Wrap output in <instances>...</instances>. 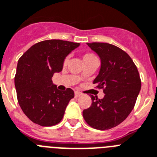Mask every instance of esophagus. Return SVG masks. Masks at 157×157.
Masks as SVG:
<instances>
[{"label":"esophagus","mask_w":157,"mask_h":157,"mask_svg":"<svg viewBox=\"0 0 157 157\" xmlns=\"http://www.w3.org/2000/svg\"><path fill=\"white\" fill-rule=\"evenodd\" d=\"M81 93H79V92H75V98H78V97H80L81 96Z\"/></svg>","instance_id":"esophagus-1"}]
</instances>
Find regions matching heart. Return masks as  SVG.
<instances>
[{
	"label": "heart",
	"mask_w": 157,
	"mask_h": 157,
	"mask_svg": "<svg viewBox=\"0 0 157 157\" xmlns=\"http://www.w3.org/2000/svg\"><path fill=\"white\" fill-rule=\"evenodd\" d=\"M94 58H97L94 54H91V53H86L83 56V59L84 61L85 60H88V59H94ZM67 61V58L65 59V60H64V63H66Z\"/></svg>",
	"instance_id": "obj_1"
}]
</instances>
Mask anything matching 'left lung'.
<instances>
[{"label":"left lung","mask_w":157,"mask_h":157,"mask_svg":"<svg viewBox=\"0 0 157 157\" xmlns=\"http://www.w3.org/2000/svg\"><path fill=\"white\" fill-rule=\"evenodd\" d=\"M100 58L101 67L94 84L103 88L102 99L91 95L83 117L90 127L104 131L118 126L133 109L141 89L138 69L129 55L106 43H87Z\"/></svg>","instance_id":"1"}]
</instances>
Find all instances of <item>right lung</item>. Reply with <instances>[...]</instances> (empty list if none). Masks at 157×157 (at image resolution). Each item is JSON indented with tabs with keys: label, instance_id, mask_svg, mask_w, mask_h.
I'll return each mask as SVG.
<instances>
[{
	"label": "right lung",
	"instance_id": "right-lung-1",
	"mask_svg": "<svg viewBox=\"0 0 157 157\" xmlns=\"http://www.w3.org/2000/svg\"><path fill=\"white\" fill-rule=\"evenodd\" d=\"M79 46L59 39L45 40L33 45L18 59L14 78L17 97L33 123L51 127L62 120L74 92L69 88L59 90L52 78L62 71L66 57Z\"/></svg>",
	"mask_w": 157,
	"mask_h": 157
}]
</instances>
